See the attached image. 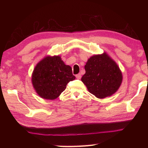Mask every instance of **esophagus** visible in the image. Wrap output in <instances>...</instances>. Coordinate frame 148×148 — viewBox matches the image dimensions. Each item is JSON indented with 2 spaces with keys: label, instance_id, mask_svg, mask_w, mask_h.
I'll use <instances>...</instances> for the list:
<instances>
[{
  "label": "esophagus",
  "instance_id": "obj_1",
  "mask_svg": "<svg viewBox=\"0 0 148 148\" xmlns=\"http://www.w3.org/2000/svg\"><path fill=\"white\" fill-rule=\"evenodd\" d=\"M76 78L77 79H80L81 78V74L79 73V74H76Z\"/></svg>",
  "mask_w": 148,
  "mask_h": 148
}]
</instances>
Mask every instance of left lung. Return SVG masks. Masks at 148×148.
I'll return each instance as SVG.
<instances>
[{"instance_id": "obj_1", "label": "left lung", "mask_w": 148, "mask_h": 148, "mask_svg": "<svg viewBox=\"0 0 148 148\" xmlns=\"http://www.w3.org/2000/svg\"><path fill=\"white\" fill-rule=\"evenodd\" d=\"M86 73L81 77L89 92L99 99L111 96L120 86L122 73L116 63L106 53L88 60Z\"/></svg>"}]
</instances>
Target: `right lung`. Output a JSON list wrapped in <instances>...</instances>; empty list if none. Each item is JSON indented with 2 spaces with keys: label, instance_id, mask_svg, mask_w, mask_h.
<instances>
[{
  "label": "right lung",
  "instance_id": "right-lung-1",
  "mask_svg": "<svg viewBox=\"0 0 148 148\" xmlns=\"http://www.w3.org/2000/svg\"><path fill=\"white\" fill-rule=\"evenodd\" d=\"M71 66L60 56H47L36 65L32 75V83L41 98L54 100L66 88L69 82L75 79Z\"/></svg>",
  "mask_w": 148,
  "mask_h": 148
}]
</instances>
